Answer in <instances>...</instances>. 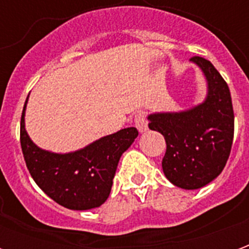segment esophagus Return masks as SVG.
I'll return each mask as SVG.
<instances>
[{
    "label": "esophagus",
    "mask_w": 249,
    "mask_h": 249,
    "mask_svg": "<svg viewBox=\"0 0 249 249\" xmlns=\"http://www.w3.org/2000/svg\"><path fill=\"white\" fill-rule=\"evenodd\" d=\"M135 125L139 129V132H145L148 129V121H146V116L144 112H139L135 116Z\"/></svg>",
    "instance_id": "esophagus-1"
}]
</instances>
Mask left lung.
<instances>
[{
	"label": "left lung",
	"instance_id": "8db88e82",
	"mask_svg": "<svg viewBox=\"0 0 249 249\" xmlns=\"http://www.w3.org/2000/svg\"><path fill=\"white\" fill-rule=\"evenodd\" d=\"M191 61L207 77L205 101L187 112L148 117L149 129L160 132L167 142L164 175L184 189H197L219 176L230 157L235 130L232 98L225 80L203 57L193 56Z\"/></svg>",
	"mask_w": 249,
	"mask_h": 249
}]
</instances>
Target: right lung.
I'll return each instance as SVG.
<instances>
[{
    "mask_svg": "<svg viewBox=\"0 0 249 249\" xmlns=\"http://www.w3.org/2000/svg\"><path fill=\"white\" fill-rule=\"evenodd\" d=\"M25 101L19 141L26 167L36 184L56 203L68 209L85 211L100 207L108 198L117 164L139 136L130 126L94 141L81 151L58 155L42 151L25 130Z\"/></svg>",
    "mask_w": 249,
    "mask_h": 249,
    "instance_id": "1",
    "label": "right lung"
}]
</instances>
